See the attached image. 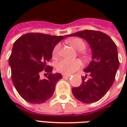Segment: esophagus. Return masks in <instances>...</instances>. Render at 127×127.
Here are the masks:
<instances>
[{"mask_svg": "<svg viewBox=\"0 0 127 127\" xmlns=\"http://www.w3.org/2000/svg\"><path fill=\"white\" fill-rule=\"evenodd\" d=\"M71 77V75H66V74H63V78H66V77Z\"/></svg>", "mask_w": 127, "mask_h": 127, "instance_id": "1", "label": "esophagus"}]
</instances>
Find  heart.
<instances>
[{"label":"heart","mask_w":127,"mask_h":127,"mask_svg":"<svg viewBox=\"0 0 127 127\" xmlns=\"http://www.w3.org/2000/svg\"><path fill=\"white\" fill-rule=\"evenodd\" d=\"M67 43L77 51L81 52L86 49L85 42L79 38H73L67 41ZM61 49V45H56L52 52V57L56 58L58 57ZM82 66V63L80 60H68L62 59L58 62L56 65V69L58 72L64 74H71Z\"/></svg>","instance_id":"b5f03b06"}]
</instances>
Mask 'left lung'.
<instances>
[{"mask_svg": "<svg viewBox=\"0 0 127 127\" xmlns=\"http://www.w3.org/2000/svg\"><path fill=\"white\" fill-rule=\"evenodd\" d=\"M71 36L85 39L92 51V61L84 69L90 78L86 81V76L82 77V84L72 88V93L84 103L96 102L104 96L114 82L119 67L116 45L107 34L96 31L84 30L67 35Z\"/></svg>", "mask_w": 127, "mask_h": 127, "instance_id": "8db88e82", "label": "left lung"}]
</instances>
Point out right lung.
Here are the masks:
<instances>
[{
	"mask_svg": "<svg viewBox=\"0 0 127 127\" xmlns=\"http://www.w3.org/2000/svg\"><path fill=\"white\" fill-rule=\"evenodd\" d=\"M64 37L32 32L21 36L14 43L9 58L11 80L19 95L27 102L43 103L53 95L56 83L63 76L52 74L53 68L47 63L56 45ZM43 72L48 75L41 80L40 75Z\"/></svg>",
	"mask_w": 127,
	"mask_h": 127,
	"instance_id": "obj_1",
	"label": "right lung"
}]
</instances>
